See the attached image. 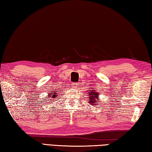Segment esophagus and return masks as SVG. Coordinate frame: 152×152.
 <instances>
[{
	"label": "esophagus",
	"mask_w": 152,
	"mask_h": 152,
	"mask_svg": "<svg viewBox=\"0 0 152 152\" xmlns=\"http://www.w3.org/2000/svg\"><path fill=\"white\" fill-rule=\"evenodd\" d=\"M79 87V84L77 83H72V88H77Z\"/></svg>",
	"instance_id": "esophagus-1"
}]
</instances>
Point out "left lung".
Masks as SVG:
<instances>
[{
  "mask_svg": "<svg viewBox=\"0 0 152 152\" xmlns=\"http://www.w3.org/2000/svg\"><path fill=\"white\" fill-rule=\"evenodd\" d=\"M89 91V90H88ZM89 102L91 104V105H98L96 103L98 102V96H99V93L96 92L95 91L93 90V89H90V91H89Z\"/></svg>",
  "mask_w": 152,
  "mask_h": 152,
  "instance_id": "left-lung-1",
  "label": "left lung"
}]
</instances>
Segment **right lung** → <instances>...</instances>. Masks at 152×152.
Here are the masks:
<instances>
[{
  "mask_svg": "<svg viewBox=\"0 0 152 152\" xmlns=\"http://www.w3.org/2000/svg\"><path fill=\"white\" fill-rule=\"evenodd\" d=\"M56 96H57V93L55 92V91L53 90V91H52V92H50V94H49V96H47L48 98V100H49V99H50V100H53V98H56Z\"/></svg>",
  "mask_w": 152,
  "mask_h": 152,
  "instance_id": "add662e5",
  "label": "right lung"
}]
</instances>
